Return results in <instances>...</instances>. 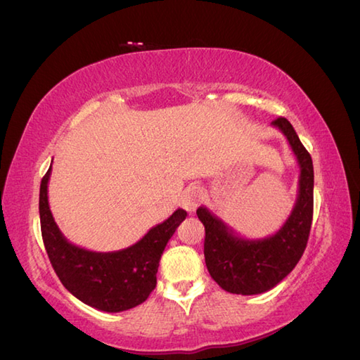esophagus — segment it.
<instances>
[{
  "instance_id": "obj_1",
  "label": "esophagus",
  "mask_w": 360,
  "mask_h": 360,
  "mask_svg": "<svg viewBox=\"0 0 360 360\" xmlns=\"http://www.w3.org/2000/svg\"><path fill=\"white\" fill-rule=\"evenodd\" d=\"M202 200V189L197 185H189L180 197V203L181 207L185 208L188 212H194L199 207V203Z\"/></svg>"
}]
</instances>
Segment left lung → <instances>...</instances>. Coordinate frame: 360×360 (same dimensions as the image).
Wrapping results in <instances>:
<instances>
[{"label": "left lung", "instance_id": "8db88e82", "mask_svg": "<svg viewBox=\"0 0 360 360\" xmlns=\"http://www.w3.org/2000/svg\"><path fill=\"white\" fill-rule=\"evenodd\" d=\"M288 138L300 166L298 194L289 217L272 236L247 239L212 214L207 207L197 208L205 225V262L221 288L238 295H258L274 289L288 276L309 239L314 211V166L309 152L285 118L272 122Z\"/></svg>", "mask_w": 360, "mask_h": 360}]
</instances>
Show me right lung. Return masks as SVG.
<instances>
[{
	"mask_svg": "<svg viewBox=\"0 0 360 360\" xmlns=\"http://www.w3.org/2000/svg\"><path fill=\"white\" fill-rule=\"evenodd\" d=\"M51 166L40 185V225L48 258L58 280L80 302L104 312H122L144 303L157 285V272L165 247L186 219L175 210L144 234L136 244L118 252H91L63 236L48 202Z\"/></svg>",
	"mask_w": 360,
	"mask_h": 360,
	"instance_id": "obj_1",
	"label": "right lung"
}]
</instances>
